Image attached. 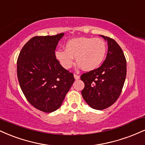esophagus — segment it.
Here are the masks:
<instances>
[{
  "label": "esophagus",
  "instance_id": "obj_1",
  "mask_svg": "<svg viewBox=\"0 0 145 145\" xmlns=\"http://www.w3.org/2000/svg\"><path fill=\"white\" fill-rule=\"evenodd\" d=\"M74 78H75V79H76V80L80 79V76H78V75H77V74H74Z\"/></svg>",
  "mask_w": 145,
  "mask_h": 145
}]
</instances>
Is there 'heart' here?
Here are the masks:
<instances>
[{
    "label": "heart",
    "instance_id": "b5f03b06",
    "mask_svg": "<svg viewBox=\"0 0 145 145\" xmlns=\"http://www.w3.org/2000/svg\"><path fill=\"white\" fill-rule=\"evenodd\" d=\"M107 51L106 42L99 38L78 37L68 41L65 50L55 52L56 59L65 69H69L76 63L84 70L91 71L99 67Z\"/></svg>",
    "mask_w": 145,
    "mask_h": 145
}]
</instances>
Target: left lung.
I'll return each instance as SVG.
<instances>
[{
  "label": "left lung",
  "instance_id": "1",
  "mask_svg": "<svg viewBox=\"0 0 145 145\" xmlns=\"http://www.w3.org/2000/svg\"><path fill=\"white\" fill-rule=\"evenodd\" d=\"M107 41L108 49L102 65L97 69L83 74L84 83L82 95L92 108L104 110L117 100L121 93L127 74L123 52L112 38L100 35Z\"/></svg>",
  "mask_w": 145,
  "mask_h": 145
}]
</instances>
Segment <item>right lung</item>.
<instances>
[{
	"instance_id": "add662e5",
	"label": "right lung",
	"mask_w": 145,
	"mask_h": 145,
	"mask_svg": "<svg viewBox=\"0 0 145 145\" xmlns=\"http://www.w3.org/2000/svg\"><path fill=\"white\" fill-rule=\"evenodd\" d=\"M64 33L36 36L22 48L17 61L20 86L28 101L37 109L52 112L61 107L74 82V74L63 68L55 50Z\"/></svg>"
}]
</instances>
